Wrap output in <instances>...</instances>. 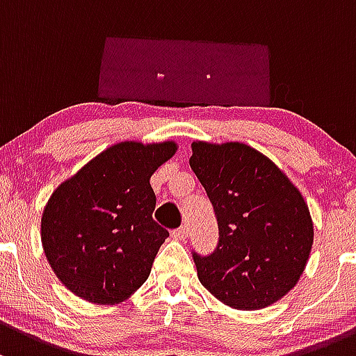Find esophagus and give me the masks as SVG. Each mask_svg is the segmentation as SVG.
<instances>
[{"label":"esophagus","mask_w":356,"mask_h":356,"mask_svg":"<svg viewBox=\"0 0 356 356\" xmlns=\"http://www.w3.org/2000/svg\"><path fill=\"white\" fill-rule=\"evenodd\" d=\"M188 234H189L188 227H179L172 232V237H174L175 241H186V238H188Z\"/></svg>","instance_id":"esophagus-1"}]
</instances>
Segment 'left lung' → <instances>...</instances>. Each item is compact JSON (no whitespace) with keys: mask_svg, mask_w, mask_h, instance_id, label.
<instances>
[{"mask_svg":"<svg viewBox=\"0 0 356 356\" xmlns=\"http://www.w3.org/2000/svg\"><path fill=\"white\" fill-rule=\"evenodd\" d=\"M189 165L207 191L218 245L193 252L197 278L223 304L263 309L304 273L314 225L300 191L268 156L244 143L194 141Z\"/></svg>","mask_w":356,"mask_h":356,"instance_id":"obj_1","label":"left lung"}]
</instances>
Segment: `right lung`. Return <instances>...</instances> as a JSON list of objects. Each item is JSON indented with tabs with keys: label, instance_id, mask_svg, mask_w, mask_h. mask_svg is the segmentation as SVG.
<instances>
[{
	"label": "right lung",
	"instance_id": "right-lung-1",
	"mask_svg": "<svg viewBox=\"0 0 356 356\" xmlns=\"http://www.w3.org/2000/svg\"><path fill=\"white\" fill-rule=\"evenodd\" d=\"M174 141H122L52 193L40 238L52 271L92 304L126 300L149 276L168 232L153 220L149 177L174 156Z\"/></svg>",
	"mask_w": 356,
	"mask_h": 356
}]
</instances>
